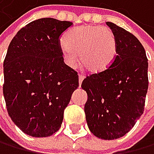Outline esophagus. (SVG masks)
<instances>
[{"instance_id":"esophagus-1","label":"esophagus","mask_w":154,"mask_h":154,"mask_svg":"<svg viewBox=\"0 0 154 154\" xmlns=\"http://www.w3.org/2000/svg\"><path fill=\"white\" fill-rule=\"evenodd\" d=\"M82 80H83V76H82V75H79V86L82 83Z\"/></svg>"}]
</instances>
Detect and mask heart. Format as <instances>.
<instances>
[{
	"label": "heart",
	"mask_w": 154,
	"mask_h": 154,
	"mask_svg": "<svg viewBox=\"0 0 154 154\" xmlns=\"http://www.w3.org/2000/svg\"><path fill=\"white\" fill-rule=\"evenodd\" d=\"M65 62L75 66L79 54L81 66L92 74L108 69L116 57L115 34L102 25L86 24L71 30L60 43Z\"/></svg>",
	"instance_id": "1"
}]
</instances>
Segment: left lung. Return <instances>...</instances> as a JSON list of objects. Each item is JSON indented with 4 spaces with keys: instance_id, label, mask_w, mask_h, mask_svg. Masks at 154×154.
<instances>
[{
    "instance_id": "left-lung-1",
    "label": "left lung",
    "mask_w": 154,
    "mask_h": 154,
    "mask_svg": "<svg viewBox=\"0 0 154 154\" xmlns=\"http://www.w3.org/2000/svg\"><path fill=\"white\" fill-rule=\"evenodd\" d=\"M116 39V57L104 72L82 81L88 99L84 106L91 133L104 140L124 136L144 112L149 87L148 58L141 42L110 21Z\"/></svg>"
}]
</instances>
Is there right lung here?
I'll return each mask as SVG.
<instances>
[{
    "label": "right lung",
    "mask_w": 154,
    "mask_h": 154,
    "mask_svg": "<svg viewBox=\"0 0 154 154\" xmlns=\"http://www.w3.org/2000/svg\"><path fill=\"white\" fill-rule=\"evenodd\" d=\"M73 23L42 18L23 27L4 61V97L9 116L24 134L47 137L60 130L79 87L78 73L63 62L61 34Z\"/></svg>",
    "instance_id": "obj_1"
}]
</instances>
